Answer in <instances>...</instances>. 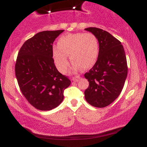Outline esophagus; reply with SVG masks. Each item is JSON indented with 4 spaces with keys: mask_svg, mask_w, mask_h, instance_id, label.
<instances>
[{
    "mask_svg": "<svg viewBox=\"0 0 147 147\" xmlns=\"http://www.w3.org/2000/svg\"><path fill=\"white\" fill-rule=\"evenodd\" d=\"M80 79V77L79 76H75V77H72V81L75 82H77Z\"/></svg>",
    "mask_w": 147,
    "mask_h": 147,
    "instance_id": "obj_1",
    "label": "esophagus"
}]
</instances>
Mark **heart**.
Here are the masks:
<instances>
[{
    "instance_id": "obj_1",
    "label": "heart",
    "mask_w": 147,
    "mask_h": 147,
    "mask_svg": "<svg viewBox=\"0 0 147 147\" xmlns=\"http://www.w3.org/2000/svg\"><path fill=\"white\" fill-rule=\"evenodd\" d=\"M58 47L52 49V57L57 69L65 72L69 65V59L73 61L72 70L90 68L96 63L99 55V43L92 33H72L61 36Z\"/></svg>"
}]
</instances>
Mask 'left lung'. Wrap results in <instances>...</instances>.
Masks as SVG:
<instances>
[{"mask_svg":"<svg viewBox=\"0 0 147 147\" xmlns=\"http://www.w3.org/2000/svg\"><path fill=\"white\" fill-rule=\"evenodd\" d=\"M85 30L95 34L99 43L98 59L84 75L89 82L85 99L91 106L104 108L117 98L124 87L128 72L125 52L121 42L105 30L97 28Z\"/></svg>","mask_w":147,"mask_h":147,"instance_id":"1","label":"left lung"}]
</instances>
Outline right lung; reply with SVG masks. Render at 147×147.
<instances>
[{
    "mask_svg": "<svg viewBox=\"0 0 147 147\" xmlns=\"http://www.w3.org/2000/svg\"><path fill=\"white\" fill-rule=\"evenodd\" d=\"M64 30L43 31L23 43L18 52L15 74L22 93L31 105L50 111L63 100L70 80L58 71L52 58V43Z\"/></svg>",
    "mask_w": 147,
    "mask_h": 147,
    "instance_id": "obj_1",
    "label": "right lung"
}]
</instances>
